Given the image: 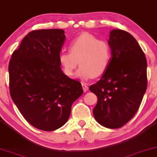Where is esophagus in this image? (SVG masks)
Returning <instances> with one entry per match:
<instances>
[{
	"label": "esophagus",
	"mask_w": 157,
	"mask_h": 157,
	"mask_svg": "<svg viewBox=\"0 0 157 157\" xmlns=\"http://www.w3.org/2000/svg\"><path fill=\"white\" fill-rule=\"evenodd\" d=\"M82 89H83V90H84V92L87 91V90H88V87H87V85L82 84Z\"/></svg>",
	"instance_id": "esophagus-1"
}]
</instances>
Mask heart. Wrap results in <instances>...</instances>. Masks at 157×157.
<instances>
[{"label": "heart", "mask_w": 157, "mask_h": 157, "mask_svg": "<svg viewBox=\"0 0 157 157\" xmlns=\"http://www.w3.org/2000/svg\"><path fill=\"white\" fill-rule=\"evenodd\" d=\"M112 57L110 44L99 40L89 33H83L75 39L70 45V52H61L59 62L62 71L68 77L75 75L80 65L77 77L87 80L103 75L107 71Z\"/></svg>", "instance_id": "1"}]
</instances>
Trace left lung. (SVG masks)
Masks as SVG:
<instances>
[{"mask_svg": "<svg viewBox=\"0 0 157 157\" xmlns=\"http://www.w3.org/2000/svg\"><path fill=\"white\" fill-rule=\"evenodd\" d=\"M108 43L112 57L108 70L89 89L98 97L97 122L118 128L134 116L147 87V62L137 41L127 31L113 29Z\"/></svg>", "mask_w": 157, "mask_h": 157, "instance_id": "1", "label": "left lung"}]
</instances>
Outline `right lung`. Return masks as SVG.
Masks as SVG:
<instances>
[{"label": "right lung", "mask_w": 157, "mask_h": 157, "mask_svg": "<svg viewBox=\"0 0 157 157\" xmlns=\"http://www.w3.org/2000/svg\"><path fill=\"white\" fill-rule=\"evenodd\" d=\"M65 38L62 29L31 31L8 65L10 97L24 118L42 131L65 124L72 103L83 93L81 83L64 75L60 67Z\"/></svg>", "instance_id": "add662e5"}]
</instances>
